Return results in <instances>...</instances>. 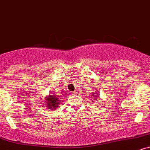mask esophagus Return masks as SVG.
Returning a JSON list of instances; mask_svg holds the SVG:
<instances>
[{
  "instance_id": "obj_1",
  "label": "esophagus",
  "mask_w": 150,
  "mask_h": 150,
  "mask_svg": "<svg viewBox=\"0 0 150 150\" xmlns=\"http://www.w3.org/2000/svg\"><path fill=\"white\" fill-rule=\"evenodd\" d=\"M75 93H76V91H70V94L75 95Z\"/></svg>"
}]
</instances>
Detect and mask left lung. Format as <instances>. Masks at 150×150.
Wrapping results in <instances>:
<instances>
[{
	"instance_id": "obj_1",
	"label": "left lung",
	"mask_w": 150,
	"mask_h": 150,
	"mask_svg": "<svg viewBox=\"0 0 150 150\" xmlns=\"http://www.w3.org/2000/svg\"><path fill=\"white\" fill-rule=\"evenodd\" d=\"M93 96H95V97H98V95H96L95 96V94H93Z\"/></svg>"
}]
</instances>
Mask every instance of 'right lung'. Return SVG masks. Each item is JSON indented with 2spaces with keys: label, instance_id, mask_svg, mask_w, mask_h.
<instances>
[{
  "label": "right lung",
  "instance_id": "obj_1",
  "mask_svg": "<svg viewBox=\"0 0 150 150\" xmlns=\"http://www.w3.org/2000/svg\"><path fill=\"white\" fill-rule=\"evenodd\" d=\"M46 105L49 109H57L60 103V98L53 93H50L48 97H46Z\"/></svg>",
  "mask_w": 150,
  "mask_h": 150
}]
</instances>
